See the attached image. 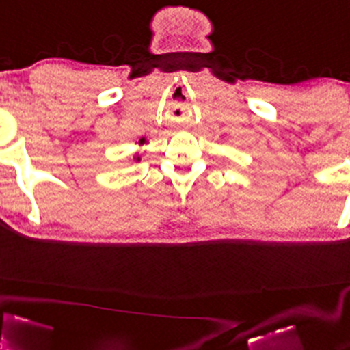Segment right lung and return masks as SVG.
<instances>
[{
    "mask_svg": "<svg viewBox=\"0 0 350 350\" xmlns=\"http://www.w3.org/2000/svg\"><path fill=\"white\" fill-rule=\"evenodd\" d=\"M146 139H141V141H139V146H144L146 144ZM132 159L135 161V163H139V161H141V156H139V152H135L134 154V157H132Z\"/></svg>",
    "mask_w": 350,
    "mask_h": 350,
    "instance_id": "1",
    "label": "right lung"
}]
</instances>
